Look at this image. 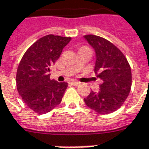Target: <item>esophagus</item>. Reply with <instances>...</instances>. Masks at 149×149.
Segmentation results:
<instances>
[{"instance_id":"esophagus-1","label":"esophagus","mask_w":149,"mask_h":149,"mask_svg":"<svg viewBox=\"0 0 149 149\" xmlns=\"http://www.w3.org/2000/svg\"><path fill=\"white\" fill-rule=\"evenodd\" d=\"M71 84H72V85H73V86H77L80 85V82L77 81H71Z\"/></svg>"}]
</instances>
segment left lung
Segmentation results:
<instances>
[{"mask_svg": "<svg viewBox=\"0 0 149 149\" xmlns=\"http://www.w3.org/2000/svg\"><path fill=\"white\" fill-rule=\"evenodd\" d=\"M95 51V72L102 80L99 92L84 99L90 109L100 114L117 111L128 97L132 84L131 69L125 55L108 40L95 35L84 36Z\"/></svg>", "mask_w": 149, "mask_h": 149, "instance_id": "obj_1", "label": "left lung"}]
</instances>
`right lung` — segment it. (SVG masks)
Here are the masks:
<instances>
[{
    "mask_svg": "<svg viewBox=\"0 0 149 149\" xmlns=\"http://www.w3.org/2000/svg\"><path fill=\"white\" fill-rule=\"evenodd\" d=\"M70 40L71 37L52 34L43 36L28 48L19 63L17 90L35 113H48L61 103L68 83L50 80L49 71Z\"/></svg>",
    "mask_w": 149,
    "mask_h": 149,
    "instance_id": "1",
    "label": "right lung"
}]
</instances>
